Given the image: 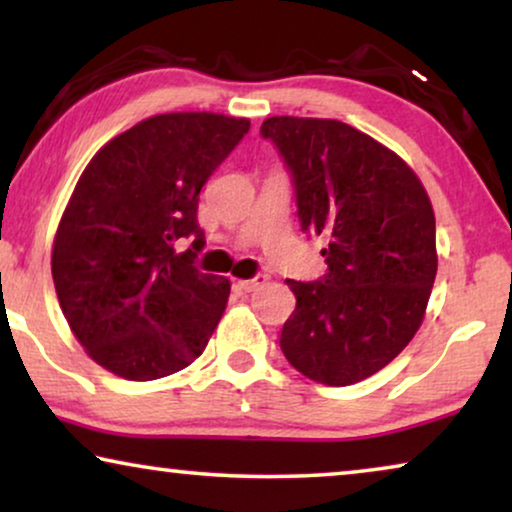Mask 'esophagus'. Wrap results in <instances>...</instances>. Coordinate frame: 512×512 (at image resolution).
Listing matches in <instances>:
<instances>
[{
	"mask_svg": "<svg viewBox=\"0 0 512 512\" xmlns=\"http://www.w3.org/2000/svg\"><path fill=\"white\" fill-rule=\"evenodd\" d=\"M265 282H268V275H256L254 279H240V282L235 284V289L240 293H251L265 286Z\"/></svg>",
	"mask_w": 512,
	"mask_h": 512,
	"instance_id": "esophagus-1",
	"label": "esophagus"
}]
</instances>
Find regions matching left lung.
Here are the masks:
<instances>
[{
  "label": "left lung",
  "mask_w": 512,
  "mask_h": 512,
  "mask_svg": "<svg viewBox=\"0 0 512 512\" xmlns=\"http://www.w3.org/2000/svg\"><path fill=\"white\" fill-rule=\"evenodd\" d=\"M296 186L300 226L321 237L328 275L286 279L296 310L282 352L328 387L375 375L422 326L436 282V216L412 167L387 146L333 118H265Z\"/></svg>",
  "instance_id": "obj_1"
}]
</instances>
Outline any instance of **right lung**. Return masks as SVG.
<instances>
[{
	"instance_id": "obj_1",
	"label": "right lung",
	"mask_w": 512,
	"mask_h": 512,
	"mask_svg": "<svg viewBox=\"0 0 512 512\" xmlns=\"http://www.w3.org/2000/svg\"><path fill=\"white\" fill-rule=\"evenodd\" d=\"M249 125L212 111L151 116L104 144L76 181L53 240V284L76 340L109 373L149 382L205 352L230 282L193 265L205 247L198 198Z\"/></svg>"
}]
</instances>
